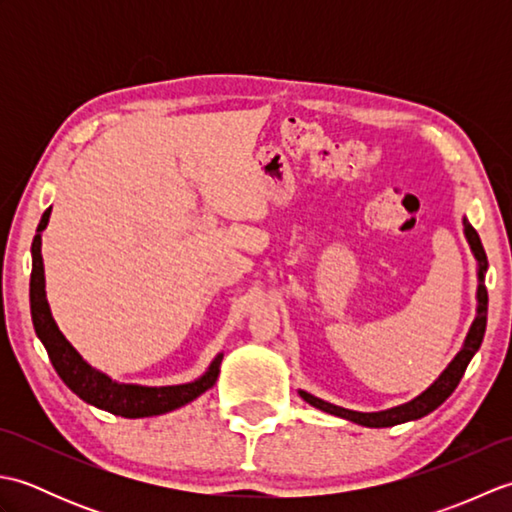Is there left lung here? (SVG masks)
I'll return each instance as SVG.
<instances>
[{
	"label": "left lung",
	"mask_w": 512,
	"mask_h": 512,
	"mask_svg": "<svg viewBox=\"0 0 512 512\" xmlns=\"http://www.w3.org/2000/svg\"><path fill=\"white\" fill-rule=\"evenodd\" d=\"M464 233H466V239H469V244L473 248L477 262H480V286H477V301H480V306H477V317H475V321L471 325L469 336H466L464 347L458 352V356L453 358L451 365L440 374V378L436 380V383H433L418 398H413L411 402H407V405H400V407L387 409V411H378V413L350 411V409L336 407V405H330V402L314 398V396L306 394V391H299L303 400L310 402L312 407H317V409H321L325 413H332V416H339V418H345V420L358 422V424H363V427H394V424L427 416L429 411L438 409L442 402L453 394L455 387L460 385V380H462V376L466 372V367H469L473 354L480 350L482 339H484V332H486V314H488V290L484 286V273H486L488 262H486L484 246L480 242V235H477L475 228L466 220H464Z\"/></svg>",
	"instance_id": "1"
}]
</instances>
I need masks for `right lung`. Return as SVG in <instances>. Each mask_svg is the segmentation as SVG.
Masks as SVG:
<instances>
[{
    "mask_svg": "<svg viewBox=\"0 0 512 512\" xmlns=\"http://www.w3.org/2000/svg\"><path fill=\"white\" fill-rule=\"evenodd\" d=\"M48 217H50V209L43 213L41 222L37 226V235L32 239L30 314H32L35 332L41 339L43 347H46L50 363L54 369H57V374L61 376L63 383L68 385L81 400L123 418L160 416V413L178 409L198 398L200 394H204V391L215 383L217 372H220L222 354L215 358L209 367V372H206L200 380H195V383H189V385H176V387L121 385V383H114V380L107 378L105 374L96 372V369H92L83 361L79 352H76L68 343V339L61 334L57 323H54L48 299H46L43 259H41V231L46 228Z\"/></svg>",
    "mask_w": 512,
    "mask_h": 512,
    "instance_id": "obj_1",
    "label": "right lung"
}]
</instances>
